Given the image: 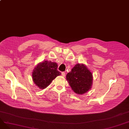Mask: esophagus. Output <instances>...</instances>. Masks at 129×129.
Segmentation results:
<instances>
[{
  "label": "esophagus",
  "mask_w": 129,
  "mask_h": 129,
  "mask_svg": "<svg viewBox=\"0 0 129 129\" xmlns=\"http://www.w3.org/2000/svg\"><path fill=\"white\" fill-rule=\"evenodd\" d=\"M62 75L64 77L65 76V72H62Z\"/></svg>",
  "instance_id": "esophagus-1"
}]
</instances>
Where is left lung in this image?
Returning <instances> with one entry per match:
<instances>
[{"label": "left lung", "instance_id": "left-lung-1", "mask_svg": "<svg viewBox=\"0 0 129 129\" xmlns=\"http://www.w3.org/2000/svg\"><path fill=\"white\" fill-rule=\"evenodd\" d=\"M92 74L83 64H77L67 73L66 80L72 89L76 93L82 94L91 88Z\"/></svg>", "mask_w": 129, "mask_h": 129}]
</instances>
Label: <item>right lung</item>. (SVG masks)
I'll return each mask as SVG.
<instances>
[{
	"mask_svg": "<svg viewBox=\"0 0 129 129\" xmlns=\"http://www.w3.org/2000/svg\"><path fill=\"white\" fill-rule=\"evenodd\" d=\"M57 64L55 62L45 60L39 63L33 70L32 79L33 82L40 89H45L53 79L60 75L58 71Z\"/></svg>",
	"mask_w": 129,
	"mask_h": 129,
	"instance_id": "obj_1",
	"label": "right lung"
}]
</instances>
